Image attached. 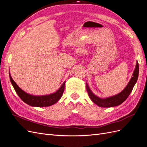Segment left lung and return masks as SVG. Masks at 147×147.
Wrapping results in <instances>:
<instances>
[{"instance_id":"left-lung-1","label":"left lung","mask_w":147,"mask_h":147,"mask_svg":"<svg viewBox=\"0 0 147 147\" xmlns=\"http://www.w3.org/2000/svg\"><path fill=\"white\" fill-rule=\"evenodd\" d=\"M139 72V63L137 61L136 67L134 69L133 74H132L133 75V76L131 78L130 81L129 82L128 84L127 85L126 88L121 93L117 94V95L111 96L110 98H107L106 99L99 98L94 95V94L91 92L90 89L89 88L88 84H86L87 91L88 92V94L90 98L91 99V100L94 103H95L96 105H97L99 107H109L117 106L121 105V104L123 102L127 99V98L129 96L132 90V89H133L134 85L137 82V79H138Z\"/></svg>"}]
</instances>
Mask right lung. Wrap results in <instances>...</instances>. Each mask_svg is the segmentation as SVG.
I'll return each instance as SVG.
<instances>
[{"instance_id":"right-lung-1","label":"right lung","mask_w":147,"mask_h":147,"mask_svg":"<svg viewBox=\"0 0 147 147\" xmlns=\"http://www.w3.org/2000/svg\"><path fill=\"white\" fill-rule=\"evenodd\" d=\"M9 76H10L11 83L12 84L18 95L24 102L32 106L48 107L53 105L59 100L64 92L65 82H63L62 86L54 93L45 96H33L24 92L14 81L10 73H9Z\"/></svg>"}]
</instances>
